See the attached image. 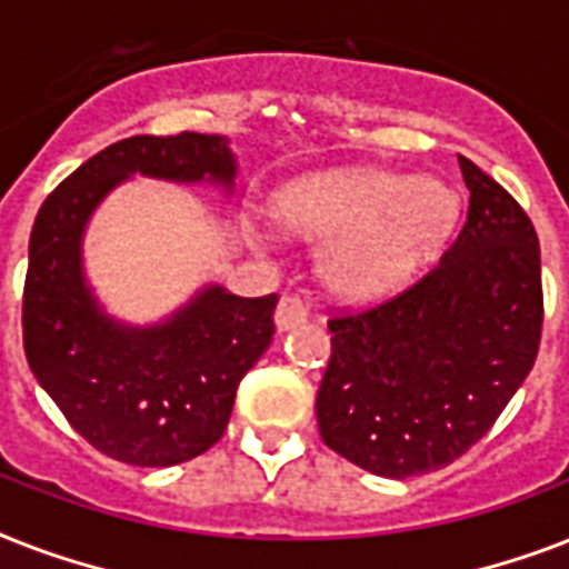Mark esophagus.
I'll use <instances>...</instances> for the list:
<instances>
[{
    "instance_id": "34e87169",
    "label": "esophagus",
    "mask_w": 569,
    "mask_h": 569,
    "mask_svg": "<svg viewBox=\"0 0 569 569\" xmlns=\"http://www.w3.org/2000/svg\"><path fill=\"white\" fill-rule=\"evenodd\" d=\"M310 319V310H307V303L301 298H295V295H283L280 303H277V312H274V321H277V330H292L298 325Z\"/></svg>"
}]
</instances>
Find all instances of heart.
<instances>
[{"label":"heart","mask_w":569,"mask_h":569,"mask_svg":"<svg viewBox=\"0 0 569 569\" xmlns=\"http://www.w3.org/2000/svg\"><path fill=\"white\" fill-rule=\"evenodd\" d=\"M277 221L328 239L321 280L348 301H375L422 271L458 218V194L437 177L389 171L321 173L286 186L274 200Z\"/></svg>","instance_id":"b5f03b06"}]
</instances>
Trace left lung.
<instances>
[{"label": "left lung", "mask_w": 569, "mask_h": 569, "mask_svg": "<svg viewBox=\"0 0 569 569\" xmlns=\"http://www.w3.org/2000/svg\"><path fill=\"white\" fill-rule=\"evenodd\" d=\"M467 221L405 292L328 321L321 440L383 478L449 467L485 437L535 366L543 330L535 223L467 156Z\"/></svg>", "instance_id": "8db88e82"}]
</instances>
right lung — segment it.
Returning <instances> with one entry per match:
<instances>
[{"label": "right lung", "mask_w": 569, "mask_h": 569, "mask_svg": "<svg viewBox=\"0 0 569 569\" xmlns=\"http://www.w3.org/2000/svg\"><path fill=\"white\" fill-rule=\"evenodd\" d=\"M132 173L230 191L236 159L221 136L180 132L123 138L79 164L31 227L22 346L31 375L93 449L129 467H173L227 431L241 378L274 337L277 295L206 286L153 328L109 319L84 283L82 232Z\"/></svg>", "instance_id": "obj_1"}]
</instances>
